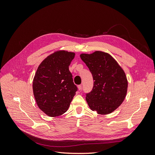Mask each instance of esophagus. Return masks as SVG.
<instances>
[{"label": "esophagus", "mask_w": 155, "mask_h": 155, "mask_svg": "<svg viewBox=\"0 0 155 155\" xmlns=\"http://www.w3.org/2000/svg\"><path fill=\"white\" fill-rule=\"evenodd\" d=\"M78 90H79V91L82 90V85H78Z\"/></svg>", "instance_id": "34e87169"}]
</instances>
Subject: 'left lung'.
I'll list each match as a JSON object with an SVG mask.
<instances>
[{"label":"left lung","instance_id":"left-lung-1","mask_svg":"<svg viewBox=\"0 0 155 155\" xmlns=\"http://www.w3.org/2000/svg\"><path fill=\"white\" fill-rule=\"evenodd\" d=\"M80 57L92 74L93 87L86 94L88 106L98 114L113 112L124 101L127 91L128 82L123 69L109 54L95 51Z\"/></svg>","mask_w":155,"mask_h":155}]
</instances>
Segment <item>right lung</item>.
Listing matches in <instances>:
<instances>
[{
    "mask_svg": "<svg viewBox=\"0 0 155 155\" xmlns=\"http://www.w3.org/2000/svg\"><path fill=\"white\" fill-rule=\"evenodd\" d=\"M75 53L58 50L39 65L33 81V94L39 108L49 117L67 112L78 90L69 66Z\"/></svg>",
    "mask_w": 155,
    "mask_h": 155,
    "instance_id": "add662e5",
    "label": "right lung"
}]
</instances>
